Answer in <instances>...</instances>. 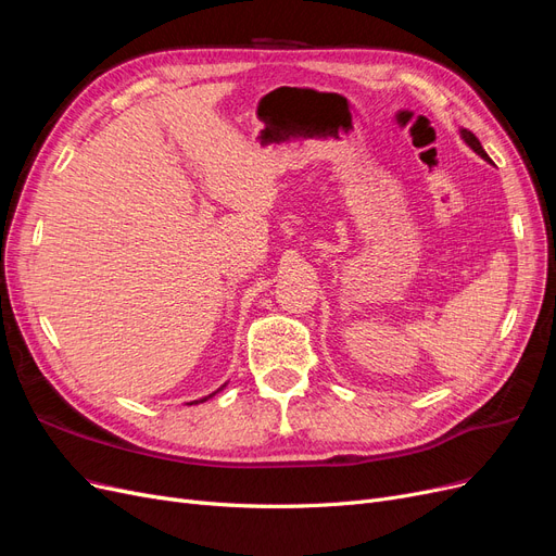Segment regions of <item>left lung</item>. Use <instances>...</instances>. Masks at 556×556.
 <instances>
[{"instance_id": "8db88e82", "label": "left lung", "mask_w": 556, "mask_h": 556, "mask_svg": "<svg viewBox=\"0 0 556 556\" xmlns=\"http://www.w3.org/2000/svg\"><path fill=\"white\" fill-rule=\"evenodd\" d=\"M462 139L470 146V148H473L476 150V153L480 155V157H484V160H490V155H486L484 153V150H482V146H480V141L476 139V134L473 131H468V129H462Z\"/></svg>"}]
</instances>
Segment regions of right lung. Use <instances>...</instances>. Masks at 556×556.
<instances>
[{"label":"right lung","mask_w":556,"mask_h":556,"mask_svg":"<svg viewBox=\"0 0 556 556\" xmlns=\"http://www.w3.org/2000/svg\"><path fill=\"white\" fill-rule=\"evenodd\" d=\"M201 401H206V399H201ZM190 406H192V403H190Z\"/></svg>","instance_id":"add662e5"}]
</instances>
